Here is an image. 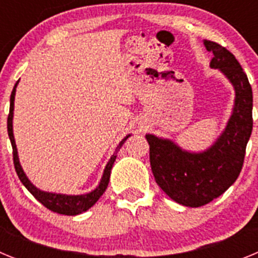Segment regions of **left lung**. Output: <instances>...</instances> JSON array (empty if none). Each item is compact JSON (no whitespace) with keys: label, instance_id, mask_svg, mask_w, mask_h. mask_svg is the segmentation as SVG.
<instances>
[{"label":"left lung","instance_id":"1","mask_svg":"<svg viewBox=\"0 0 258 258\" xmlns=\"http://www.w3.org/2000/svg\"><path fill=\"white\" fill-rule=\"evenodd\" d=\"M204 45L213 54L211 67L223 72L235 88V107L225 132L202 154L183 151L169 140L146 136L156 183L170 199L192 208L211 203L236 181L253 126V95L245 72L226 47L208 40Z\"/></svg>","mask_w":258,"mask_h":258}]
</instances>
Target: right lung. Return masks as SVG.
<instances>
[{
    "label": "right lung",
    "instance_id": "add662e5",
    "mask_svg": "<svg viewBox=\"0 0 258 258\" xmlns=\"http://www.w3.org/2000/svg\"><path fill=\"white\" fill-rule=\"evenodd\" d=\"M18 83L14 86L13 92H11L10 97V111H9L8 116V133L9 138H10L11 146H13V159H14V166H15V170H17V174L19 177V179L22 181V183L26 186L27 190L38 200V202L42 204L44 207H46L50 211L55 212L59 214H66V216H76V214L83 213V212L88 211L90 207H93L95 203L98 202V199L103 195V192L106 191L107 186H108L109 181V174H111V169H112V165L116 160V154L120 150V147L122 146V143L127 140V137H125L121 142L118 143V146L116 147L115 154L112 155V157L109 159V161L107 163L106 169H104L103 177L101 179V183L92 192L85 194V195H60V194H51V192H45V191L38 190L36 186L29 182V179L27 178V175L23 172L22 166L19 164V159H18V151L17 146H15V141H14V134H13V111H14V98H15V89H17Z\"/></svg>",
    "mask_w": 258,
    "mask_h": 258
}]
</instances>
